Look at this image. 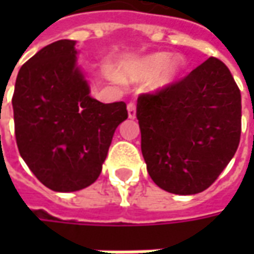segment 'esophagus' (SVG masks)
Segmentation results:
<instances>
[{"mask_svg":"<svg viewBox=\"0 0 254 254\" xmlns=\"http://www.w3.org/2000/svg\"><path fill=\"white\" fill-rule=\"evenodd\" d=\"M127 112H128V117L130 119H135V114H137V106H135V103H128Z\"/></svg>","mask_w":254,"mask_h":254,"instance_id":"1","label":"esophagus"}]
</instances>
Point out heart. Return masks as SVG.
Masks as SVG:
<instances>
[{
	"mask_svg": "<svg viewBox=\"0 0 254 254\" xmlns=\"http://www.w3.org/2000/svg\"><path fill=\"white\" fill-rule=\"evenodd\" d=\"M184 69L185 62L182 58H170V55L165 52H157L124 64L120 69V79L123 82L135 83L151 77V89L162 90L177 83Z\"/></svg>",
	"mask_w": 254,
	"mask_h": 254,
	"instance_id": "b5f03b06",
	"label": "heart"
}]
</instances>
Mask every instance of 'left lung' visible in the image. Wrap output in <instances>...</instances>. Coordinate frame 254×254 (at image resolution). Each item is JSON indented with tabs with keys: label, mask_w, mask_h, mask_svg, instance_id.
Here are the masks:
<instances>
[{
	"label": "left lung",
	"mask_w": 254,
	"mask_h": 254,
	"mask_svg": "<svg viewBox=\"0 0 254 254\" xmlns=\"http://www.w3.org/2000/svg\"><path fill=\"white\" fill-rule=\"evenodd\" d=\"M141 152L151 180L175 195L215 182L239 147L242 97L228 66L209 58L187 77L137 100Z\"/></svg>",
	"instance_id": "left-lung-1"
}]
</instances>
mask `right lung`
Returning a JSON list of instances; mask_svg holds the SVG:
<instances>
[{
  "mask_svg": "<svg viewBox=\"0 0 254 254\" xmlns=\"http://www.w3.org/2000/svg\"><path fill=\"white\" fill-rule=\"evenodd\" d=\"M12 109L22 160L56 192L80 190L99 178L114 131L128 117L124 102L104 104L90 96L70 39L45 46L22 64Z\"/></svg>",
  "mask_w": 254,
  "mask_h": 254,
  "instance_id": "add662e5",
  "label": "right lung"
}]
</instances>
